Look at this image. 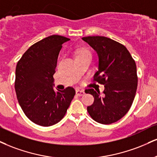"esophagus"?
I'll list each match as a JSON object with an SVG mask.
<instances>
[{"instance_id":"esophagus-1","label":"esophagus","mask_w":157,"mask_h":157,"mask_svg":"<svg viewBox=\"0 0 157 157\" xmlns=\"http://www.w3.org/2000/svg\"><path fill=\"white\" fill-rule=\"evenodd\" d=\"M76 94L77 96H79V97H82V96H83L85 94V91L82 90H76Z\"/></svg>"}]
</instances>
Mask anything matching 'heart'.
<instances>
[{
	"label": "heart",
	"instance_id": "heart-1",
	"mask_svg": "<svg viewBox=\"0 0 157 157\" xmlns=\"http://www.w3.org/2000/svg\"><path fill=\"white\" fill-rule=\"evenodd\" d=\"M86 53H89V52H88V51H86V50H81L78 52V53H77V56H82V55H84V54H86Z\"/></svg>",
	"mask_w": 157,
	"mask_h": 157
}]
</instances>
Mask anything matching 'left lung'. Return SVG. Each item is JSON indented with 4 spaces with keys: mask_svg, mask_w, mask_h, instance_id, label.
<instances>
[{
    "mask_svg": "<svg viewBox=\"0 0 157 157\" xmlns=\"http://www.w3.org/2000/svg\"><path fill=\"white\" fill-rule=\"evenodd\" d=\"M84 41L97 52L98 71L94 80L105 86L103 94L93 88L87 94L94 101L87 110L99 124H110L120 120L129 110L137 88L135 61L125 46L105 36H87Z\"/></svg>",
    "mask_w": 157,
    "mask_h": 157,
    "instance_id": "1",
    "label": "left lung"
}]
</instances>
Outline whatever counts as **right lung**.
Here are the masks:
<instances>
[{"label":"right lung","instance_id":"1","mask_svg":"<svg viewBox=\"0 0 157 157\" xmlns=\"http://www.w3.org/2000/svg\"><path fill=\"white\" fill-rule=\"evenodd\" d=\"M70 39L52 35L35 43L17 62L14 88L25 116L39 126H50L67 113L75 90L71 87L55 90L53 75L62 44Z\"/></svg>","mask_w":157,"mask_h":157}]
</instances>
